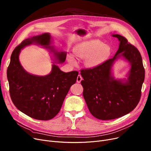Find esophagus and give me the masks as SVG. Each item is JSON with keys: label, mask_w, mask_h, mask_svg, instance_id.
Masks as SVG:
<instances>
[{"label": "esophagus", "mask_w": 151, "mask_h": 151, "mask_svg": "<svg viewBox=\"0 0 151 151\" xmlns=\"http://www.w3.org/2000/svg\"><path fill=\"white\" fill-rule=\"evenodd\" d=\"M82 80H83V78H82L81 76L80 75H79L78 76V77H77V80H76L77 83H80Z\"/></svg>", "instance_id": "obj_1"}]
</instances>
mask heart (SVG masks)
I'll use <instances>...</instances> for the list:
<instances>
[{
  "mask_svg": "<svg viewBox=\"0 0 151 151\" xmlns=\"http://www.w3.org/2000/svg\"><path fill=\"white\" fill-rule=\"evenodd\" d=\"M111 47L104 44L99 40L92 39L79 43L73 48V52L75 56L85 58L84 65L90 68L97 67L105 62L110 56ZM67 60L71 65L77 63L76 58L73 54H68Z\"/></svg>",
  "mask_w": 151,
  "mask_h": 151,
  "instance_id": "1",
  "label": "heart"
}]
</instances>
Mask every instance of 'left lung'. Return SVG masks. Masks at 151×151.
<instances>
[{"instance_id": "obj_1", "label": "left lung", "mask_w": 151, "mask_h": 151, "mask_svg": "<svg viewBox=\"0 0 151 151\" xmlns=\"http://www.w3.org/2000/svg\"><path fill=\"white\" fill-rule=\"evenodd\" d=\"M119 41L114 56L101 65L81 71L83 97L91 114L100 120H111L127 114L138 104L145 80L141 55L125 37L113 34ZM119 58L128 62L130 69L126 78H116L112 73Z\"/></svg>"}]
</instances>
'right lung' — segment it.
Segmentation results:
<instances>
[{
	"label": "right lung",
	"mask_w": 151,
	"mask_h": 151,
	"mask_svg": "<svg viewBox=\"0 0 151 151\" xmlns=\"http://www.w3.org/2000/svg\"><path fill=\"white\" fill-rule=\"evenodd\" d=\"M52 40L50 33L24 40L13 51L7 69L10 94L14 105L22 113L38 120H50L58 114L78 75L76 71L63 72L55 64L65 62L67 52L55 49ZM32 44L40 45L52 54L55 62L49 74H30L21 65L19 59L21 50Z\"/></svg>",
	"instance_id": "right-lung-1"
}]
</instances>
